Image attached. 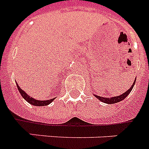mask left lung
Masks as SVG:
<instances>
[{"label":"left lung","instance_id":"8db88e82","mask_svg":"<svg viewBox=\"0 0 149 149\" xmlns=\"http://www.w3.org/2000/svg\"><path fill=\"white\" fill-rule=\"evenodd\" d=\"M135 79H136V78H135ZM135 81L133 82V84L132 85V86L129 88L127 91H125L124 93H123L122 95H117V96H113V97L112 98H106V97H101V96H100V95H94L95 96V97L97 98L98 100H100L101 102H105V103H107V104H113V103H116V102H120V101H122V100H123L124 99H125V98L127 97V95H129V93H130V92L132 91V88H133L134 85H135Z\"/></svg>","mask_w":149,"mask_h":149}]
</instances>
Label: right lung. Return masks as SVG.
I'll return each mask as SVG.
<instances>
[{"mask_svg":"<svg viewBox=\"0 0 149 149\" xmlns=\"http://www.w3.org/2000/svg\"><path fill=\"white\" fill-rule=\"evenodd\" d=\"M17 89L20 92V95H22V97L24 98V100H26V102H29L30 104L33 105V106H47V105H49V104L51 103L54 100L55 98L54 99H51V100H35L33 98H32L31 96L28 95V94H26L25 92L23 90V89H20V87L17 85Z\"/></svg>","mask_w":149,"mask_h":149,"instance_id":"1","label":"right lung"}]
</instances>
